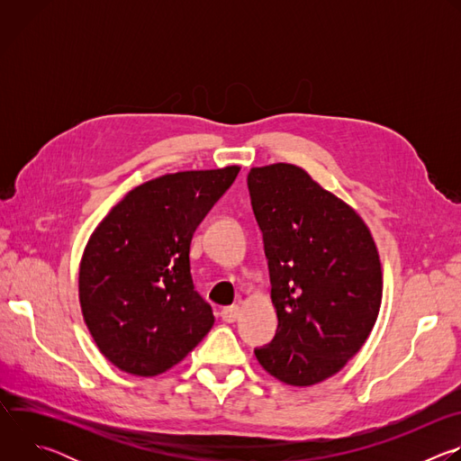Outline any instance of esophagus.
I'll return each mask as SVG.
<instances>
[{"label":"esophagus","mask_w":461,"mask_h":461,"mask_svg":"<svg viewBox=\"0 0 461 461\" xmlns=\"http://www.w3.org/2000/svg\"><path fill=\"white\" fill-rule=\"evenodd\" d=\"M222 321L226 322H235L239 317H240V306L239 304H231V306H226L222 312Z\"/></svg>","instance_id":"obj_1"}]
</instances>
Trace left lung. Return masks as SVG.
<instances>
[{
	"label": "left lung",
	"mask_w": 461,
	"mask_h": 461,
	"mask_svg": "<svg viewBox=\"0 0 461 461\" xmlns=\"http://www.w3.org/2000/svg\"><path fill=\"white\" fill-rule=\"evenodd\" d=\"M248 187L279 319L272 345L255 357L286 384L321 383L361 350L375 324L377 246L359 213L299 166L251 167Z\"/></svg>",
	"instance_id": "8db88e82"
}]
</instances>
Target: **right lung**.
<instances>
[{"mask_svg":"<svg viewBox=\"0 0 461 461\" xmlns=\"http://www.w3.org/2000/svg\"><path fill=\"white\" fill-rule=\"evenodd\" d=\"M239 171L226 166L148 180L91 233L80 260V308L98 350L116 368L164 374L212 330V306L193 286L189 244Z\"/></svg>","mask_w":461,"mask_h":461,"instance_id":"add662e5","label":"right lung"}]
</instances>
